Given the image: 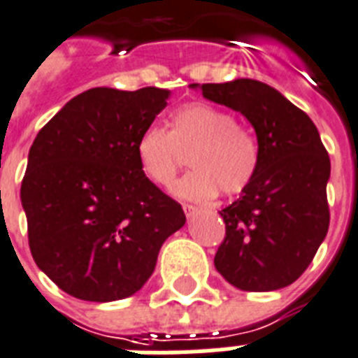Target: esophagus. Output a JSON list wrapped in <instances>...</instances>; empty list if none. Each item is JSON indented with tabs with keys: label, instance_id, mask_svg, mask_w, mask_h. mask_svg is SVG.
Segmentation results:
<instances>
[{
	"label": "esophagus",
	"instance_id": "obj_1",
	"mask_svg": "<svg viewBox=\"0 0 358 358\" xmlns=\"http://www.w3.org/2000/svg\"><path fill=\"white\" fill-rule=\"evenodd\" d=\"M184 212H185V215H187V219H191L196 212H199V208L193 206V204H184Z\"/></svg>",
	"mask_w": 358,
	"mask_h": 358
}]
</instances>
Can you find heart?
I'll return each instance as SVG.
<instances>
[{"instance_id": "b5f03b06", "label": "heart", "mask_w": 358, "mask_h": 358, "mask_svg": "<svg viewBox=\"0 0 358 358\" xmlns=\"http://www.w3.org/2000/svg\"><path fill=\"white\" fill-rule=\"evenodd\" d=\"M189 154V173L174 185L187 201H212L239 195L255 180L260 150L255 135L238 126L234 115L204 102L185 103L171 115V128L148 126L135 143L141 173L169 187Z\"/></svg>"}]
</instances>
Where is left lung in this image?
Here are the masks:
<instances>
[{
    "mask_svg": "<svg viewBox=\"0 0 358 358\" xmlns=\"http://www.w3.org/2000/svg\"><path fill=\"white\" fill-rule=\"evenodd\" d=\"M189 87L243 115L260 150L255 180L219 212L227 236L215 269L243 292L286 288L310 266L329 230L331 159L320 131L305 111L262 81Z\"/></svg>",
    "mask_w": 358,
    "mask_h": 358,
    "instance_id": "1",
    "label": "left lung"
}]
</instances>
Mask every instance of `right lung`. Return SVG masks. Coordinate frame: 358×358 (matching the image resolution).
<instances>
[{
    "label": "right lung",
    "mask_w": 358,
    "mask_h": 358,
    "mask_svg": "<svg viewBox=\"0 0 358 358\" xmlns=\"http://www.w3.org/2000/svg\"><path fill=\"white\" fill-rule=\"evenodd\" d=\"M171 91L96 87L33 141L20 199L33 260L72 297L109 303L139 292L184 210L141 173L135 143Z\"/></svg>",
    "instance_id": "1"
}]
</instances>
